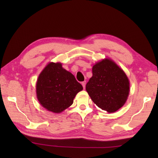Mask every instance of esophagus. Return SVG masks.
Here are the masks:
<instances>
[{"mask_svg": "<svg viewBox=\"0 0 158 158\" xmlns=\"http://www.w3.org/2000/svg\"><path fill=\"white\" fill-rule=\"evenodd\" d=\"M81 84H82V85H83V89H85V81H83V82L81 83Z\"/></svg>", "mask_w": 158, "mask_h": 158, "instance_id": "1", "label": "esophagus"}]
</instances>
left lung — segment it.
<instances>
[{
  "mask_svg": "<svg viewBox=\"0 0 158 158\" xmlns=\"http://www.w3.org/2000/svg\"><path fill=\"white\" fill-rule=\"evenodd\" d=\"M93 75L86 84V91L96 105L109 113L115 112L125 104L130 83L126 75L109 59L96 63Z\"/></svg>",
  "mask_w": 158,
  "mask_h": 158,
  "instance_id": "obj_1",
  "label": "left lung"
}]
</instances>
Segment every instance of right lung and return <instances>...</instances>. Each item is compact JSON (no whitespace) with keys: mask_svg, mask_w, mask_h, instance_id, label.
<instances>
[{"mask_svg":"<svg viewBox=\"0 0 158 158\" xmlns=\"http://www.w3.org/2000/svg\"><path fill=\"white\" fill-rule=\"evenodd\" d=\"M83 87L75 76L64 69L61 63L51 62L43 69L36 82L40 104L49 111L61 113L73 102Z\"/></svg>","mask_w":158,"mask_h":158,"instance_id":"obj_1","label":"right lung"}]
</instances>
